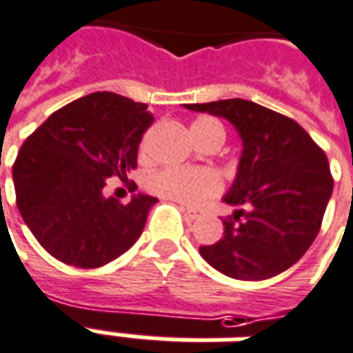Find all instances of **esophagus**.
<instances>
[{
    "label": "esophagus",
    "mask_w": 353,
    "mask_h": 353,
    "mask_svg": "<svg viewBox=\"0 0 353 353\" xmlns=\"http://www.w3.org/2000/svg\"><path fill=\"white\" fill-rule=\"evenodd\" d=\"M183 210L191 219H199L202 216V210H199V208H189V206H183Z\"/></svg>",
    "instance_id": "34e87169"
}]
</instances>
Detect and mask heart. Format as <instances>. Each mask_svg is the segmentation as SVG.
<instances>
[{"mask_svg":"<svg viewBox=\"0 0 353 353\" xmlns=\"http://www.w3.org/2000/svg\"><path fill=\"white\" fill-rule=\"evenodd\" d=\"M191 132L194 139L210 134L223 135V125L214 118L202 117L194 120ZM145 185L152 194L179 204H199L221 191V179L216 172L208 168H160L149 174Z\"/></svg>","mask_w":353,"mask_h":353,"instance_id":"heart-1","label":"heart"}]
</instances>
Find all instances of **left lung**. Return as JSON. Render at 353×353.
<instances>
[{
    "label": "left lung",
    "instance_id": "1",
    "mask_svg": "<svg viewBox=\"0 0 353 353\" xmlns=\"http://www.w3.org/2000/svg\"><path fill=\"white\" fill-rule=\"evenodd\" d=\"M228 118L243 137L235 183L223 201V239L201 246L219 273L243 281L279 275L296 263L319 233L332 193L327 154L292 118L245 99L187 105Z\"/></svg>",
    "mask_w": 353,
    "mask_h": 353
}]
</instances>
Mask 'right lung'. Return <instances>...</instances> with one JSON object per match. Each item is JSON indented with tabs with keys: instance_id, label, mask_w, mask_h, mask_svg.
<instances>
[{
	"instance_id": "1",
	"label": "right lung",
	"mask_w": 353,
	"mask_h": 353,
	"mask_svg": "<svg viewBox=\"0 0 353 353\" xmlns=\"http://www.w3.org/2000/svg\"><path fill=\"white\" fill-rule=\"evenodd\" d=\"M152 122L145 103L97 91L59 108L24 141L13 164L17 206L59 262L101 268L139 239L157 199L135 194L122 204L103 187L137 168Z\"/></svg>"
}]
</instances>
